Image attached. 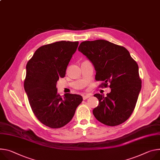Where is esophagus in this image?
Instances as JSON below:
<instances>
[{
	"mask_svg": "<svg viewBox=\"0 0 160 160\" xmlns=\"http://www.w3.org/2000/svg\"><path fill=\"white\" fill-rule=\"evenodd\" d=\"M90 96H91L90 94H85V95H83V100H85V99H87L88 98H89Z\"/></svg>",
	"mask_w": 160,
	"mask_h": 160,
	"instance_id": "obj_1",
	"label": "esophagus"
}]
</instances>
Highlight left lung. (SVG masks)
<instances>
[{
	"label": "left lung",
	"mask_w": 160,
	"mask_h": 160,
	"mask_svg": "<svg viewBox=\"0 0 160 160\" xmlns=\"http://www.w3.org/2000/svg\"><path fill=\"white\" fill-rule=\"evenodd\" d=\"M78 50L94 66L96 80L103 82L99 87L111 89L106 97L94 95L99 100L94 117L109 126L124 122L135 108L142 87L137 62L126 48L103 39L83 41Z\"/></svg>",
	"instance_id": "8db88e82"
}]
</instances>
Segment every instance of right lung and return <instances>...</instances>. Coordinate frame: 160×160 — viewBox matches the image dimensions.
Returning <instances> with one entry per match:
<instances>
[{
    "label": "right lung",
    "mask_w": 160,
    "mask_h": 160,
    "mask_svg": "<svg viewBox=\"0 0 160 160\" xmlns=\"http://www.w3.org/2000/svg\"><path fill=\"white\" fill-rule=\"evenodd\" d=\"M78 41H61L43 45L26 66L24 89L36 118L51 128H60L73 118L82 97L57 93L56 84L64 78L67 66L76 52Z\"/></svg>",
    "instance_id": "right-lung-1"
}]
</instances>
